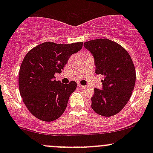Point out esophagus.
I'll list each match as a JSON object with an SVG mask.
<instances>
[{
  "label": "esophagus",
  "mask_w": 153,
  "mask_h": 153,
  "mask_svg": "<svg viewBox=\"0 0 153 153\" xmlns=\"http://www.w3.org/2000/svg\"><path fill=\"white\" fill-rule=\"evenodd\" d=\"M78 86L79 88H82L84 86H82V85H81V84H78Z\"/></svg>",
  "instance_id": "esophagus-1"
}]
</instances>
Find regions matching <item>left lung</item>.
Wrapping results in <instances>:
<instances>
[{
  "label": "left lung",
  "mask_w": 153,
  "mask_h": 153,
  "mask_svg": "<svg viewBox=\"0 0 153 153\" xmlns=\"http://www.w3.org/2000/svg\"><path fill=\"white\" fill-rule=\"evenodd\" d=\"M95 58V73L103 75L102 89H95L91 107L102 116L116 115L127 104L136 79L135 66L127 51L106 38L84 44Z\"/></svg>",
  "instance_id": "left-lung-1"
}]
</instances>
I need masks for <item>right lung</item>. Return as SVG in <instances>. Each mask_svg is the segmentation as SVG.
I'll list each match as a JSON object with an SVG mask.
<instances>
[{"label":"right lung","mask_w":153,"mask_h":153,"mask_svg":"<svg viewBox=\"0 0 153 153\" xmlns=\"http://www.w3.org/2000/svg\"><path fill=\"white\" fill-rule=\"evenodd\" d=\"M83 42L59 44L45 42L29 50L19 70L21 96L28 110L44 121H53L62 115L77 83L63 84L55 80L68 59L81 49Z\"/></svg>","instance_id":"add662e5"}]
</instances>
